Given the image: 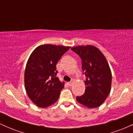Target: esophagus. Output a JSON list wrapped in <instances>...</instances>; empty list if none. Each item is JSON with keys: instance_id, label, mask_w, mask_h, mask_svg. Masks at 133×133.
Returning <instances> with one entry per match:
<instances>
[{"instance_id": "34e87169", "label": "esophagus", "mask_w": 133, "mask_h": 133, "mask_svg": "<svg viewBox=\"0 0 133 133\" xmlns=\"http://www.w3.org/2000/svg\"><path fill=\"white\" fill-rule=\"evenodd\" d=\"M72 84H73V81L67 82V85H68V86H71Z\"/></svg>"}]
</instances>
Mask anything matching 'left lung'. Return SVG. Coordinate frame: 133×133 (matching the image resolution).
<instances>
[{
	"mask_svg": "<svg viewBox=\"0 0 133 133\" xmlns=\"http://www.w3.org/2000/svg\"><path fill=\"white\" fill-rule=\"evenodd\" d=\"M82 61V69L86 76L85 92L77 96V102L88 108L100 106L111 91L112 74L103 53L91 45L71 47Z\"/></svg>",
	"mask_w": 133,
	"mask_h": 133,
	"instance_id": "8db88e82",
	"label": "left lung"
}]
</instances>
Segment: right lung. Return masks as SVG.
I'll return each instance as SVG.
<instances>
[{
	"instance_id": "add662e5",
	"label": "right lung",
	"mask_w": 133,
	"mask_h": 133,
	"mask_svg": "<svg viewBox=\"0 0 133 133\" xmlns=\"http://www.w3.org/2000/svg\"><path fill=\"white\" fill-rule=\"evenodd\" d=\"M70 47L44 44L30 54L24 73L27 95L39 108H47L58 100L64 82L59 81L56 65Z\"/></svg>"
}]
</instances>
